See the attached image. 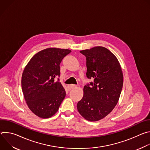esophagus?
Segmentation results:
<instances>
[{"instance_id": "obj_1", "label": "esophagus", "mask_w": 150, "mask_h": 150, "mask_svg": "<svg viewBox=\"0 0 150 150\" xmlns=\"http://www.w3.org/2000/svg\"><path fill=\"white\" fill-rule=\"evenodd\" d=\"M76 87V85H73V84H71V85H68V90L70 91L75 88Z\"/></svg>"}]
</instances>
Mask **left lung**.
<instances>
[{
  "label": "left lung",
  "mask_w": 150,
  "mask_h": 150,
  "mask_svg": "<svg viewBox=\"0 0 150 150\" xmlns=\"http://www.w3.org/2000/svg\"><path fill=\"white\" fill-rule=\"evenodd\" d=\"M80 53L86 57L87 76L94 82L84 86L77 109L86 120L98 121L108 116L119 101L123 83L122 68L117 57L104 47L97 46Z\"/></svg>",
  "instance_id": "1"
}]
</instances>
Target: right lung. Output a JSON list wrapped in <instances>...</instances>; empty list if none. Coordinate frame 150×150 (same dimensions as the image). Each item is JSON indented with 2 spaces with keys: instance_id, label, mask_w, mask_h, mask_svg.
Instances as JSON below:
<instances>
[{
  "instance_id": "1",
  "label": "right lung",
  "mask_w": 150,
  "mask_h": 150,
  "mask_svg": "<svg viewBox=\"0 0 150 150\" xmlns=\"http://www.w3.org/2000/svg\"><path fill=\"white\" fill-rule=\"evenodd\" d=\"M71 50L48 48L36 53L24 69L21 86L30 110L41 118H49L58 110L66 96L61 83L60 63Z\"/></svg>"
}]
</instances>
